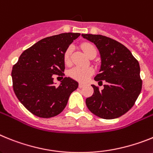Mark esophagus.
Returning <instances> with one entry per match:
<instances>
[{
	"label": "esophagus",
	"instance_id": "obj_1",
	"mask_svg": "<svg viewBox=\"0 0 153 153\" xmlns=\"http://www.w3.org/2000/svg\"><path fill=\"white\" fill-rule=\"evenodd\" d=\"M83 86H84V85H83V84H82V83H80V84L78 85V87L80 88H82V87H83Z\"/></svg>",
	"mask_w": 153,
	"mask_h": 153
}]
</instances>
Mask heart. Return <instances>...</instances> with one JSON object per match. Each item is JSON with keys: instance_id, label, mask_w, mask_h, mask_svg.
Here are the masks:
<instances>
[{"instance_id": "1", "label": "heart", "mask_w": 153, "mask_h": 153, "mask_svg": "<svg viewBox=\"0 0 153 153\" xmlns=\"http://www.w3.org/2000/svg\"><path fill=\"white\" fill-rule=\"evenodd\" d=\"M81 48L88 57L90 58L94 54L96 55V48L92 44L89 43V42H84L81 45ZM71 51H72V48L71 46L67 48V49L65 51L64 62L65 65H69L71 63ZM93 74H94V69L91 67H74L70 69L68 71L69 76L71 78L79 82H82V83L88 82V79L92 76Z\"/></svg>"}]
</instances>
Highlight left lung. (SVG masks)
Segmentation results:
<instances>
[{"label": "left lung", "mask_w": 153, "mask_h": 153, "mask_svg": "<svg viewBox=\"0 0 153 153\" xmlns=\"http://www.w3.org/2000/svg\"><path fill=\"white\" fill-rule=\"evenodd\" d=\"M93 42L102 58L100 73L95 80L105 81L104 88L92 85L94 93L85 100L94 115L105 119L119 118L131 109L142 90L140 67L127 48L115 40L101 34H82Z\"/></svg>", "instance_id": "obj_1"}]
</instances>
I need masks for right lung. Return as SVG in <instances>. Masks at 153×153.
Here are the masks:
<instances>
[{"instance_id": "right-lung-1", "label": "right lung", "mask_w": 153, "mask_h": 153, "mask_svg": "<svg viewBox=\"0 0 153 153\" xmlns=\"http://www.w3.org/2000/svg\"><path fill=\"white\" fill-rule=\"evenodd\" d=\"M79 33H63L48 37L28 48L13 66V89L21 103L30 112L41 118L60 114L78 84L64 78L58 87L55 75L65 76L64 53Z\"/></svg>"}]
</instances>
